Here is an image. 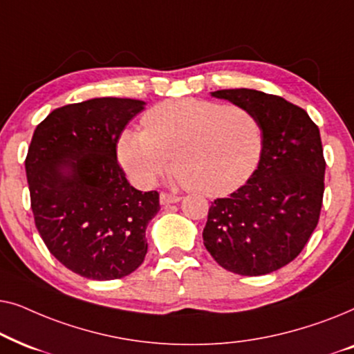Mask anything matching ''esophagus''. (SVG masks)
<instances>
[{
    "instance_id": "obj_1",
    "label": "esophagus",
    "mask_w": 354,
    "mask_h": 354,
    "mask_svg": "<svg viewBox=\"0 0 354 354\" xmlns=\"http://www.w3.org/2000/svg\"><path fill=\"white\" fill-rule=\"evenodd\" d=\"M159 200H161L162 206H169V205H174V203H178L182 200V198L178 195H172V193L162 192L161 196H159Z\"/></svg>"
}]
</instances>
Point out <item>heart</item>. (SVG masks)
Instances as JSON below:
<instances>
[{
  "instance_id": "1",
  "label": "heart",
  "mask_w": 354,
  "mask_h": 354,
  "mask_svg": "<svg viewBox=\"0 0 354 354\" xmlns=\"http://www.w3.org/2000/svg\"><path fill=\"white\" fill-rule=\"evenodd\" d=\"M143 130H124L118 156L140 185H151L172 166L178 178L206 196L240 188L258 166L263 129L240 104L180 98L162 101L142 118Z\"/></svg>"
}]
</instances>
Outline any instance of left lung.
Listing matches in <instances>:
<instances>
[{
    "label": "left lung",
    "mask_w": 354,
    "mask_h": 354,
    "mask_svg": "<svg viewBox=\"0 0 354 354\" xmlns=\"http://www.w3.org/2000/svg\"><path fill=\"white\" fill-rule=\"evenodd\" d=\"M211 95L258 118L263 149L248 182L211 203L203 243L230 272H274L301 253L321 216L326 159L319 127L303 108L277 95L250 88Z\"/></svg>",
    "instance_id": "obj_1"
}]
</instances>
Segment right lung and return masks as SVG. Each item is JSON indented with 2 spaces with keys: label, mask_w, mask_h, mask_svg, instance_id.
Returning <instances> with one entry per match:
<instances>
[{
  "label": "right lung",
  "mask_w": 354,
  "mask_h": 354,
  "mask_svg": "<svg viewBox=\"0 0 354 354\" xmlns=\"http://www.w3.org/2000/svg\"><path fill=\"white\" fill-rule=\"evenodd\" d=\"M145 103L93 98L51 111L26 158L33 219L50 253L91 280L132 274L148 251L145 230L161 209L118 162V140Z\"/></svg>",
  "instance_id": "1"
}]
</instances>
